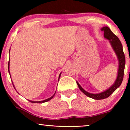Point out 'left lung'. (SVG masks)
<instances>
[{
    "label": "left lung",
    "mask_w": 130,
    "mask_h": 130,
    "mask_svg": "<svg viewBox=\"0 0 130 130\" xmlns=\"http://www.w3.org/2000/svg\"><path fill=\"white\" fill-rule=\"evenodd\" d=\"M101 31L104 32V38L109 41L110 44H111L112 47L113 51H115V54L117 56V58H118L119 65L117 79L115 80L114 83L109 89L99 93H89V92H86V90L83 89L80 85H79V83L77 82H76L80 90L85 95L89 98H91L92 99H96V100H100V99H105L106 98H108L117 88L120 86L122 80H123L124 69H125V55H124L121 42L119 40V38L111 31V29L108 26H104V27L102 28H101Z\"/></svg>",
    "instance_id": "8db88e82"
}]
</instances>
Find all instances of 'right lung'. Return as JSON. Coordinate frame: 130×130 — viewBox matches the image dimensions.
<instances>
[{
    "instance_id": "right-lung-1",
    "label": "right lung",
    "mask_w": 130,
    "mask_h": 130,
    "mask_svg": "<svg viewBox=\"0 0 130 130\" xmlns=\"http://www.w3.org/2000/svg\"><path fill=\"white\" fill-rule=\"evenodd\" d=\"M9 53H10V50H9ZM9 62H10V59H9V63H8V71H9V74H10V72H9ZM61 73L60 74L59 77H58V80H59V79H60V75H61ZM12 83H13V82H12ZM13 86L14 87V88H15V86H14L13 83ZM55 94H56V92H55V93L52 96L50 97V98H48L47 99H45V100H44V101H30V100H28V101H29V102H32V103H38V104H42V103L46 102H47V101H48L50 100V99H52L54 97V96L55 95Z\"/></svg>"
}]
</instances>
